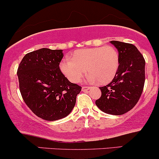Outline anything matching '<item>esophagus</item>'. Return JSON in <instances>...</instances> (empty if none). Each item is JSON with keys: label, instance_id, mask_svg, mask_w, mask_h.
I'll list each match as a JSON object with an SVG mask.
<instances>
[{"label": "esophagus", "instance_id": "esophagus-1", "mask_svg": "<svg viewBox=\"0 0 159 159\" xmlns=\"http://www.w3.org/2000/svg\"><path fill=\"white\" fill-rule=\"evenodd\" d=\"M89 86H83V88H82V91H83V92H85V91L89 90Z\"/></svg>", "mask_w": 159, "mask_h": 159}]
</instances>
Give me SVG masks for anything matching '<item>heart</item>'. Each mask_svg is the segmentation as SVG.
Instances as JSON below:
<instances>
[{"label": "heart", "instance_id": "b5f03b06", "mask_svg": "<svg viewBox=\"0 0 159 159\" xmlns=\"http://www.w3.org/2000/svg\"><path fill=\"white\" fill-rule=\"evenodd\" d=\"M119 65L118 51L111 45L75 51L72 59L60 64L63 74L72 83H79L86 73L89 80L98 84L109 83L116 74Z\"/></svg>", "mask_w": 159, "mask_h": 159}]
</instances>
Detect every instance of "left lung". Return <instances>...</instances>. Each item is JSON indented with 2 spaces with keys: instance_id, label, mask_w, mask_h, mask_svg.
Masks as SVG:
<instances>
[{
  "instance_id": "8db88e82",
  "label": "left lung",
  "mask_w": 159,
  "mask_h": 159,
  "mask_svg": "<svg viewBox=\"0 0 159 159\" xmlns=\"http://www.w3.org/2000/svg\"><path fill=\"white\" fill-rule=\"evenodd\" d=\"M118 49L119 65L110 83L100 87L101 96L95 103L100 110L112 115L131 110L140 99L145 83V59L131 43L110 41Z\"/></svg>"
}]
</instances>
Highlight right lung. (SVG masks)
<instances>
[{
    "mask_svg": "<svg viewBox=\"0 0 159 159\" xmlns=\"http://www.w3.org/2000/svg\"><path fill=\"white\" fill-rule=\"evenodd\" d=\"M62 51L43 48L31 52L18 67L19 90L25 103L45 120H58L70 114L82 89L61 71Z\"/></svg>",
    "mask_w": 159,
    "mask_h": 159,
    "instance_id": "right-lung-1",
    "label": "right lung"
}]
</instances>
